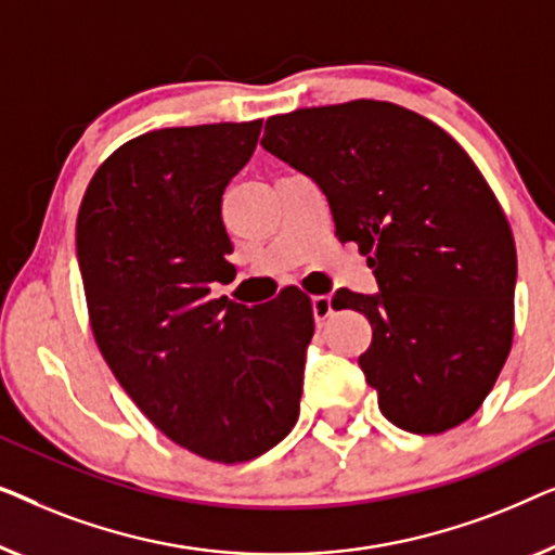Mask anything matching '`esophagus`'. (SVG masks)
Here are the masks:
<instances>
[{
  "label": "esophagus",
  "mask_w": 555,
  "mask_h": 555,
  "mask_svg": "<svg viewBox=\"0 0 555 555\" xmlns=\"http://www.w3.org/2000/svg\"><path fill=\"white\" fill-rule=\"evenodd\" d=\"M311 311H314V322L324 324L332 317V299L330 296H314L311 299Z\"/></svg>",
  "instance_id": "1"
}]
</instances>
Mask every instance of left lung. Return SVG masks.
<instances>
[{
    "mask_svg": "<svg viewBox=\"0 0 555 555\" xmlns=\"http://www.w3.org/2000/svg\"><path fill=\"white\" fill-rule=\"evenodd\" d=\"M261 145L322 189L339 241L374 269L377 294L339 288L332 307L370 319L359 366L382 415L415 435L465 423L508 359L518 276L511 225L470 155L379 100L276 115Z\"/></svg>",
    "mask_w": 555,
    "mask_h": 555,
    "instance_id": "1",
    "label": "left lung"
}]
</instances>
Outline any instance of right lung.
Returning <instances> with one entry per match:
<instances>
[{
    "mask_svg": "<svg viewBox=\"0 0 555 555\" xmlns=\"http://www.w3.org/2000/svg\"><path fill=\"white\" fill-rule=\"evenodd\" d=\"M261 120L163 128L120 145L85 191L77 261L107 366L163 435L246 463L292 433L314 334L309 296L214 299L236 276L221 196Z\"/></svg>",
    "mask_w": 555,
    "mask_h": 555,
    "instance_id": "right-lung-1",
    "label": "right lung"
}]
</instances>
